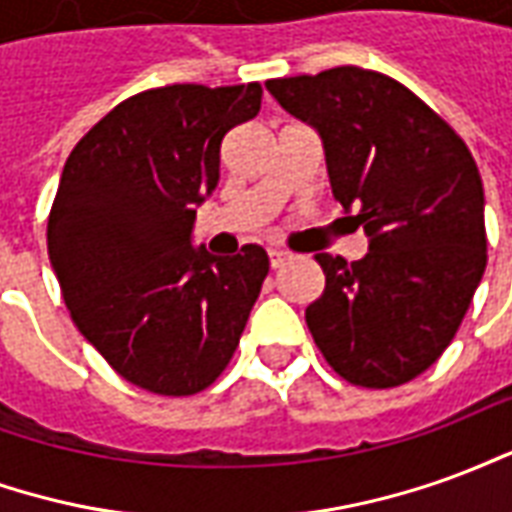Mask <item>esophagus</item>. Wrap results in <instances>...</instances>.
Listing matches in <instances>:
<instances>
[{
    "instance_id": "obj_1",
    "label": "esophagus",
    "mask_w": 512,
    "mask_h": 512,
    "mask_svg": "<svg viewBox=\"0 0 512 512\" xmlns=\"http://www.w3.org/2000/svg\"><path fill=\"white\" fill-rule=\"evenodd\" d=\"M268 260H271V268H279L288 263L290 255L288 252H282V249H268Z\"/></svg>"
}]
</instances>
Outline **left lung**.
Returning a JSON list of instances; mask_svg holds the SVG:
<instances>
[{
	"mask_svg": "<svg viewBox=\"0 0 512 512\" xmlns=\"http://www.w3.org/2000/svg\"><path fill=\"white\" fill-rule=\"evenodd\" d=\"M318 131L334 200L356 208L367 255H315L326 274L304 318L326 362L356 386L425 373L452 343L485 271V197L469 147L428 104L354 65L268 79Z\"/></svg>",
	"mask_w": 512,
	"mask_h": 512,
	"instance_id": "1",
	"label": "left lung"
}]
</instances>
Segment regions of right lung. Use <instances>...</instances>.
<instances>
[{"label": "right lung", "mask_w": 512, "mask_h": 512, "mask_svg": "<svg viewBox=\"0 0 512 512\" xmlns=\"http://www.w3.org/2000/svg\"><path fill=\"white\" fill-rule=\"evenodd\" d=\"M263 87L169 84L95 123L62 169L49 260L84 340L131 384L194 395L230 362L268 255L216 257L194 219L219 183L230 128L260 112Z\"/></svg>", "instance_id": "obj_1"}]
</instances>
